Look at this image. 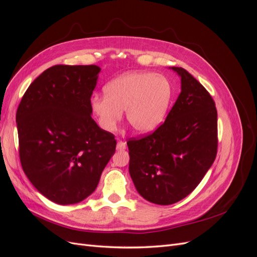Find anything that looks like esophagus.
I'll return each mask as SVG.
<instances>
[{"label":"esophagus","instance_id":"esophagus-1","mask_svg":"<svg viewBox=\"0 0 257 257\" xmlns=\"http://www.w3.org/2000/svg\"><path fill=\"white\" fill-rule=\"evenodd\" d=\"M126 149V144L124 142H118L116 144V150L122 151V150H125Z\"/></svg>","mask_w":257,"mask_h":257}]
</instances>
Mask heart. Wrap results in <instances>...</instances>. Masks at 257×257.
<instances>
[{
  "mask_svg": "<svg viewBox=\"0 0 257 257\" xmlns=\"http://www.w3.org/2000/svg\"><path fill=\"white\" fill-rule=\"evenodd\" d=\"M173 97V84L166 76L136 72L107 82L104 94L93 93L90 96L89 107L100 128L113 131L125 110L134 131L148 134L165 121Z\"/></svg>",
  "mask_w": 257,
  "mask_h": 257,
  "instance_id": "obj_1",
  "label": "heart"
}]
</instances>
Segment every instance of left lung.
<instances>
[{
  "label": "left lung",
  "mask_w": 257,
  "mask_h": 257,
  "mask_svg": "<svg viewBox=\"0 0 257 257\" xmlns=\"http://www.w3.org/2000/svg\"><path fill=\"white\" fill-rule=\"evenodd\" d=\"M181 92L165 122L150 135L127 142L130 175L150 203L172 205L194 191L213 164L217 112L208 91L182 67Z\"/></svg>",
  "instance_id": "8db88e82"
}]
</instances>
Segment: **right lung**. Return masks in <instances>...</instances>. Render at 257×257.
<instances>
[{
	"label": "right lung",
	"mask_w": 257,
	"mask_h": 257,
	"mask_svg": "<svg viewBox=\"0 0 257 257\" xmlns=\"http://www.w3.org/2000/svg\"><path fill=\"white\" fill-rule=\"evenodd\" d=\"M99 72L96 65H54L30 84L17 109L23 172L59 205L90 196L115 151L114 136L98 127L89 107Z\"/></svg>",
	"instance_id": "1"
}]
</instances>
